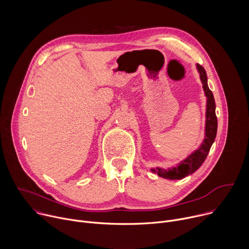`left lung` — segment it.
<instances>
[{
    "label": "left lung",
    "mask_w": 249,
    "mask_h": 249,
    "mask_svg": "<svg viewBox=\"0 0 249 249\" xmlns=\"http://www.w3.org/2000/svg\"><path fill=\"white\" fill-rule=\"evenodd\" d=\"M197 71L200 75V80L203 85V89L205 95L207 97V105H206V123H205V138L201 145L197 150L191 153L186 159L181 160L176 166H172L171 168H161L157 167L152 168L151 170L154 173H157L159 176L165 179L170 180H178L182 179L184 177L195 172L206 160L210 149L215 142L217 129H218V120L216 116V103L213 92L210 90L208 87V79L205 69L196 65Z\"/></svg>",
    "instance_id": "1"
}]
</instances>
